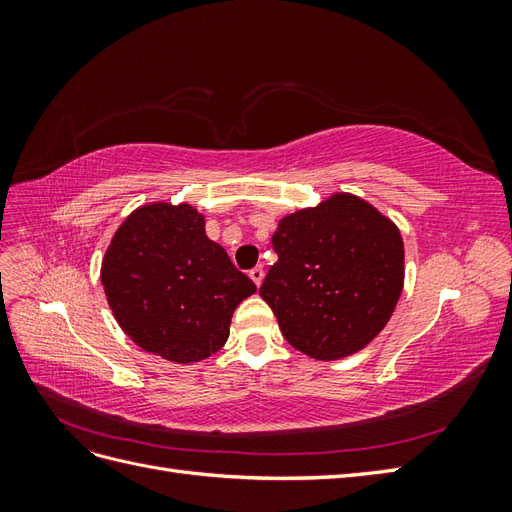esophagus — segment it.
Segmentation results:
<instances>
[{"label":"esophagus","mask_w":512,"mask_h":512,"mask_svg":"<svg viewBox=\"0 0 512 512\" xmlns=\"http://www.w3.org/2000/svg\"><path fill=\"white\" fill-rule=\"evenodd\" d=\"M250 277H252V282L260 288L262 280H265V269H262V267H254V269L250 271Z\"/></svg>","instance_id":"34e87169"}]
</instances>
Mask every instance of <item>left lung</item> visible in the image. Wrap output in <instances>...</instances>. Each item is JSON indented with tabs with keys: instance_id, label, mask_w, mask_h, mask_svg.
I'll return each instance as SVG.
<instances>
[{
	"instance_id": "left-lung-1",
	"label": "left lung",
	"mask_w": 512,
	"mask_h": 512,
	"mask_svg": "<svg viewBox=\"0 0 512 512\" xmlns=\"http://www.w3.org/2000/svg\"><path fill=\"white\" fill-rule=\"evenodd\" d=\"M277 262L260 286L286 342L316 361L363 350L404 290V239L367 200L335 192L288 213L271 237Z\"/></svg>"
}]
</instances>
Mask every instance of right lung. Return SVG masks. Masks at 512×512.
<instances>
[{
	"mask_svg": "<svg viewBox=\"0 0 512 512\" xmlns=\"http://www.w3.org/2000/svg\"><path fill=\"white\" fill-rule=\"evenodd\" d=\"M100 280L113 316L136 346L173 363H198L230 335L237 305L256 284L205 232L188 203L134 209L111 239Z\"/></svg>",
	"mask_w": 512,
	"mask_h": 512,
	"instance_id": "1",
	"label": "right lung"
}]
</instances>
